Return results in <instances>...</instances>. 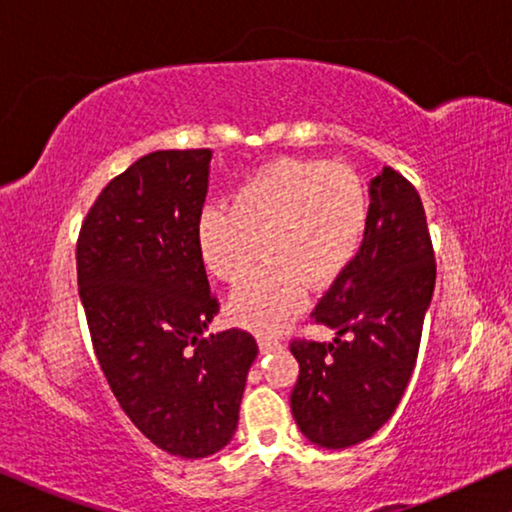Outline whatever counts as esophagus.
<instances>
[{"mask_svg": "<svg viewBox=\"0 0 512 512\" xmlns=\"http://www.w3.org/2000/svg\"><path fill=\"white\" fill-rule=\"evenodd\" d=\"M257 342H259V349H262L264 354L273 352V349H282V342L276 338H259Z\"/></svg>", "mask_w": 512, "mask_h": 512, "instance_id": "obj_1", "label": "esophagus"}]
</instances>
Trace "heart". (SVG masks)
<instances>
[{
    "label": "heart",
    "mask_w": 512,
    "mask_h": 512,
    "mask_svg": "<svg viewBox=\"0 0 512 512\" xmlns=\"http://www.w3.org/2000/svg\"><path fill=\"white\" fill-rule=\"evenodd\" d=\"M370 223L363 179L329 160L278 158L197 220V248L211 276L239 282L264 246L266 269L236 287L230 317L257 333L285 331L308 305V282L345 276Z\"/></svg>",
    "instance_id": "heart-1"
}]
</instances>
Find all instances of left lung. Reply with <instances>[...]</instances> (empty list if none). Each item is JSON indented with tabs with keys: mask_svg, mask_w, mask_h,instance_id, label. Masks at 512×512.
<instances>
[{
	"mask_svg": "<svg viewBox=\"0 0 512 512\" xmlns=\"http://www.w3.org/2000/svg\"><path fill=\"white\" fill-rule=\"evenodd\" d=\"M437 264L416 188L384 167L370 181V223L352 266L312 319L333 342L294 340L292 414L312 444L349 448L370 439L398 407L414 372Z\"/></svg>",
	"mask_w": 512,
	"mask_h": 512,
	"instance_id": "1",
	"label": "left lung"
}]
</instances>
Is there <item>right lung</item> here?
<instances>
[{"label":"right lung","mask_w":512,"mask_h":512,"mask_svg":"<svg viewBox=\"0 0 512 512\" xmlns=\"http://www.w3.org/2000/svg\"><path fill=\"white\" fill-rule=\"evenodd\" d=\"M211 149L154 151L114 177L82 223L78 287L114 398L165 453L230 444L257 342L204 335L218 301L197 248Z\"/></svg>","instance_id":"right-lung-1"}]
</instances>
